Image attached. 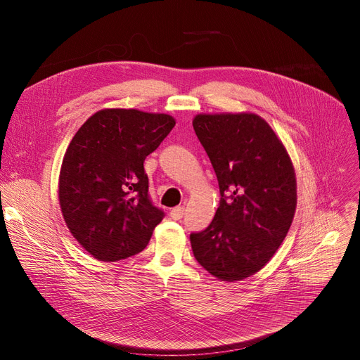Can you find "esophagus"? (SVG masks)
<instances>
[{"instance_id":"34e87169","label":"esophagus","mask_w":360,"mask_h":360,"mask_svg":"<svg viewBox=\"0 0 360 360\" xmlns=\"http://www.w3.org/2000/svg\"><path fill=\"white\" fill-rule=\"evenodd\" d=\"M184 212H185L184 207H175V209L170 210L169 216H170V219H174V220H179V219H182V217H184Z\"/></svg>"}]
</instances>
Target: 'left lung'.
<instances>
[{
    "label": "left lung",
    "instance_id": "8db88e82",
    "mask_svg": "<svg viewBox=\"0 0 360 360\" xmlns=\"http://www.w3.org/2000/svg\"><path fill=\"white\" fill-rule=\"evenodd\" d=\"M193 127L221 198L209 228L191 233V248L212 276L243 280L266 266L290 229L297 202L295 167L257 113H198Z\"/></svg>",
    "mask_w": 360,
    "mask_h": 360
}]
</instances>
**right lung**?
Wrapping results in <instances>:
<instances>
[{
	"label": "right lung",
	"mask_w": 360,
	"mask_h": 360,
	"mask_svg": "<svg viewBox=\"0 0 360 360\" xmlns=\"http://www.w3.org/2000/svg\"><path fill=\"white\" fill-rule=\"evenodd\" d=\"M175 124L167 113L112 108L93 113L75 132L63 159L58 198L71 235L96 259L141 252L162 221L143 163Z\"/></svg>",
	"instance_id": "1"
}]
</instances>
